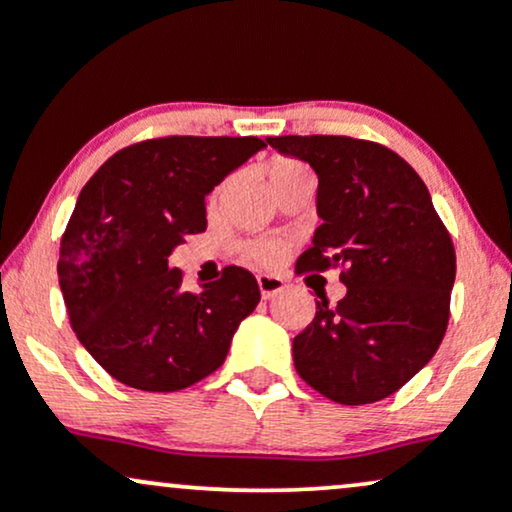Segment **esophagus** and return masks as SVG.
I'll return each mask as SVG.
<instances>
[{
    "label": "esophagus",
    "instance_id": "34e87169",
    "mask_svg": "<svg viewBox=\"0 0 512 512\" xmlns=\"http://www.w3.org/2000/svg\"><path fill=\"white\" fill-rule=\"evenodd\" d=\"M257 284H260V293L262 298L267 301V298H274L276 293L284 291V279L281 276H272V274H260L257 276Z\"/></svg>",
    "mask_w": 512,
    "mask_h": 512
}]
</instances>
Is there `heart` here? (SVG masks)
Instances as JSON below:
<instances>
[{
	"instance_id": "1",
	"label": "heart",
	"mask_w": 512,
	"mask_h": 512,
	"mask_svg": "<svg viewBox=\"0 0 512 512\" xmlns=\"http://www.w3.org/2000/svg\"><path fill=\"white\" fill-rule=\"evenodd\" d=\"M296 166H301V163L293 161V158H276V161L272 163V168H269V175L284 173V170L296 168ZM245 255H248L252 262L272 264L279 260L281 255H284V245H281L279 240H255V243L245 245Z\"/></svg>"
}]
</instances>
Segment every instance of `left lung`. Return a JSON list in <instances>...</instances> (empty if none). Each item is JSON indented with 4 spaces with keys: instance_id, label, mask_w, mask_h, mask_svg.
I'll return each mask as SVG.
<instances>
[{
    "instance_id": "8db88e82",
    "label": "left lung",
    "mask_w": 512,
    "mask_h": 512,
    "mask_svg": "<svg viewBox=\"0 0 512 512\" xmlns=\"http://www.w3.org/2000/svg\"><path fill=\"white\" fill-rule=\"evenodd\" d=\"M317 173L322 226L296 274L339 269L346 296L315 301L293 366L339 404L395 395L431 361L450 320L455 245L424 180L383 144L310 134L267 137Z\"/></svg>"
}]
</instances>
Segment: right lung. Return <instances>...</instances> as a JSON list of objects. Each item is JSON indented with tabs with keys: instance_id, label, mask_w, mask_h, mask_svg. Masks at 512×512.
Instances as JSON below:
<instances>
[{
	"instance_id": "1",
	"label": "right lung",
	"mask_w": 512,
	"mask_h": 512,
	"mask_svg": "<svg viewBox=\"0 0 512 512\" xmlns=\"http://www.w3.org/2000/svg\"><path fill=\"white\" fill-rule=\"evenodd\" d=\"M257 137H156L125 146L81 190L60 243L72 330L115 380L175 392L221 368L260 303L248 269L228 264L204 291L182 289L173 248L207 231L204 197L264 149Z\"/></svg>"
}]
</instances>
